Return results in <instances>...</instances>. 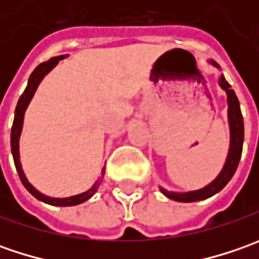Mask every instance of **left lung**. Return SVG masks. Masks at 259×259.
Returning <instances> with one entry per match:
<instances>
[{
    "instance_id": "8db88e82",
    "label": "left lung",
    "mask_w": 259,
    "mask_h": 259,
    "mask_svg": "<svg viewBox=\"0 0 259 259\" xmlns=\"http://www.w3.org/2000/svg\"><path fill=\"white\" fill-rule=\"evenodd\" d=\"M209 63L219 69V65L214 60H209ZM219 86L226 92L228 98V122H229V134H231V141H229V151L225 161L224 167L221 173L216 176L213 182L204 186L199 190H192V192H168L163 187H160L161 193L167 196L168 199L176 200V202H183V203H190V202H197V200H204L213 194L219 193L228 182L232 179V176L238 168L241 154H242V145H244V118L241 114V106L239 101L235 95L234 89H231V85L225 79L224 75L219 77Z\"/></svg>"
}]
</instances>
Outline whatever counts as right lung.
Returning a JSON list of instances; mask_svg holds the SVG:
<instances>
[{"label":"right lung","mask_w":259,"mask_h":259,"mask_svg":"<svg viewBox=\"0 0 259 259\" xmlns=\"http://www.w3.org/2000/svg\"><path fill=\"white\" fill-rule=\"evenodd\" d=\"M65 57H67V55L52 57L50 60H47V62H45V63H41V65H38L35 67L34 72L28 77V83H27L25 91L20 96L18 104L15 106L14 122H13V128H11V153H13L15 168H17V173L20 176L21 183L24 184L25 189L33 194L35 199H38V200H41V202H45L47 204H52V206H76V204L83 203V202H86L88 199H91L96 193L99 184L102 182V179L101 180L98 179L89 190H86V192L80 194H75V196H70V197H62V199L60 197H50V196H46V194L40 193L34 186L27 180L24 171H23V167H21V161H20V135H21V131H23L25 109H27V106L30 104V101L33 99L35 91H37V88L40 85V82L45 79V76L59 63V60H62ZM102 171L105 173V168ZM104 173H102V176H104Z\"/></svg>","instance_id":"right-lung-1"}]
</instances>
